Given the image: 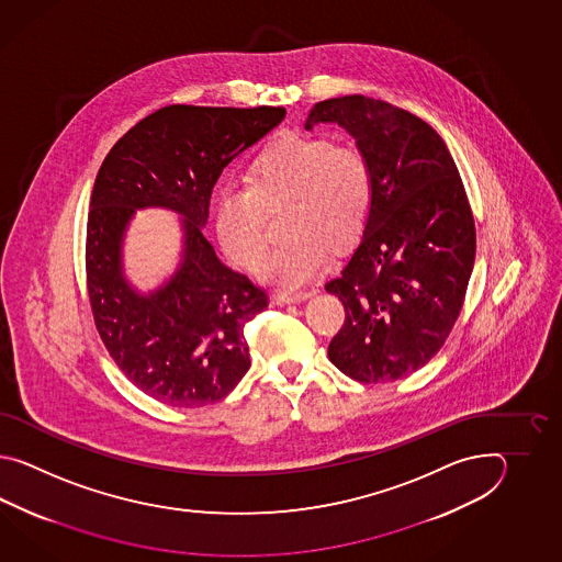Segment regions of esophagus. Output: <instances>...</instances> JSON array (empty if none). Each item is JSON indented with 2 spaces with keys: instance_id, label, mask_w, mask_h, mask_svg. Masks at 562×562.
Here are the masks:
<instances>
[{
  "instance_id": "34e87169",
  "label": "esophagus",
  "mask_w": 562,
  "mask_h": 562,
  "mask_svg": "<svg viewBox=\"0 0 562 562\" xmlns=\"http://www.w3.org/2000/svg\"><path fill=\"white\" fill-rule=\"evenodd\" d=\"M311 297V293L307 291H303V293H279L277 295V303H301V301H305V299Z\"/></svg>"
}]
</instances>
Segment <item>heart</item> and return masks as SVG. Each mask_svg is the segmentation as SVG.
I'll return each instance as SVG.
<instances>
[{
  "label": "heart",
  "mask_w": 562,
  "mask_h": 562,
  "mask_svg": "<svg viewBox=\"0 0 562 562\" xmlns=\"http://www.w3.org/2000/svg\"><path fill=\"white\" fill-rule=\"evenodd\" d=\"M373 177L368 158L353 146L325 136H289L265 148L245 184L218 194L215 228L223 251L255 269L267 249L265 209L289 201V239L265 257L259 276L283 289H299L322 273L334 247L356 239L368 221Z\"/></svg>",
  "instance_id": "1"
}]
</instances>
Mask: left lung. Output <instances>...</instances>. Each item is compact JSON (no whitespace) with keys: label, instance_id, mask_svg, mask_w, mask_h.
Listing matches in <instances>:
<instances>
[{"label":"left lung","instance_id":"left-lung-1","mask_svg":"<svg viewBox=\"0 0 562 562\" xmlns=\"http://www.w3.org/2000/svg\"><path fill=\"white\" fill-rule=\"evenodd\" d=\"M337 124L368 158L370 215L325 291L346 307L329 344L358 382H395L424 368L452 331L476 257V228L454 158L412 112L366 95L323 100L305 131Z\"/></svg>","mask_w":562,"mask_h":562}]
</instances>
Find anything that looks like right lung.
<instances>
[{
  "label": "right lung",
  "mask_w": 562,
  "mask_h": 562,
  "mask_svg": "<svg viewBox=\"0 0 562 562\" xmlns=\"http://www.w3.org/2000/svg\"><path fill=\"white\" fill-rule=\"evenodd\" d=\"M285 108H160L112 146L95 177L86 231V277L108 353L144 394L172 407L223 400L251 368L245 325L267 295L216 257L204 237L223 168L285 119ZM180 218L178 269L140 292L123 269L136 210Z\"/></svg>",
  "instance_id": "1"
}]
</instances>
